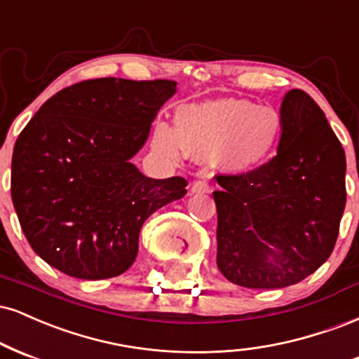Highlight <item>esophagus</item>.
<instances>
[{
    "label": "esophagus",
    "mask_w": 359,
    "mask_h": 359,
    "mask_svg": "<svg viewBox=\"0 0 359 359\" xmlns=\"http://www.w3.org/2000/svg\"><path fill=\"white\" fill-rule=\"evenodd\" d=\"M208 191H210L208 181H205V180H196V181H193V184H191V193H208Z\"/></svg>",
    "instance_id": "esophagus-1"
}]
</instances>
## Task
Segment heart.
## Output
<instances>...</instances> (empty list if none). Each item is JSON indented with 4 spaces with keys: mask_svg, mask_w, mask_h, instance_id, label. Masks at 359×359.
<instances>
[{
    "mask_svg": "<svg viewBox=\"0 0 359 359\" xmlns=\"http://www.w3.org/2000/svg\"><path fill=\"white\" fill-rule=\"evenodd\" d=\"M280 133L282 119L273 109L257 107L243 99H215L181 105L175 128L156 122L151 142L166 158H212L222 170L242 172L271 156Z\"/></svg>",
    "mask_w": 359,
    "mask_h": 359,
    "instance_id": "1",
    "label": "heart"
}]
</instances>
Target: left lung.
Returning a JSON list of instances; mask_svg holds the SVG:
<instances>
[{"label": "left lung", "mask_w": 359, "mask_h": 359, "mask_svg": "<svg viewBox=\"0 0 359 359\" xmlns=\"http://www.w3.org/2000/svg\"><path fill=\"white\" fill-rule=\"evenodd\" d=\"M277 154L248 172L218 175L217 265L233 284L280 289L330 259L346 205V156L309 94L280 105Z\"/></svg>", "instance_id": "1"}]
</instances>
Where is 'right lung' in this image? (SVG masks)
<instances>
[{
	"label": "right lung",
	"mask_w": 359,
	"mask_h": 359,
	"mask_svg": "<svg viewBox=\"0 0 359 359\" xmlns=\"http://www.w3.org/2000/svg\"><path fill=\"white\" fill-rule=\"evenodd\" d=\"M175 80L92 79L50 97L16 139L11 200L33 250L70 277L121 276L149 215L188 181L147 178L130 163Z\"/></svg>",
	"instance_id": "right-lung-1"
}]
</instances>
